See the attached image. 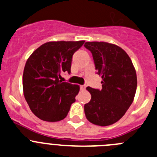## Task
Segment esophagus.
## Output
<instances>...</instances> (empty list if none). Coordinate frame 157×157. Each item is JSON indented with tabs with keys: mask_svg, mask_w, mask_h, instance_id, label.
<instances>
[{
	"mask_svg": "<svg viewBox=\"0 0 157 157\" xmlns=\"http://www.w3.org/2000/svg\"><path fill=\"white\" fill-rule=\"evenodd\" d=\"M80 87H81L82 90H85L86 88V85H82Z\"/></svg>",
	"mask_w": 157,
	"mask_h": 157,
	"instance_id": "34e87169",
	"label": "esophagus"
}]
</instances>
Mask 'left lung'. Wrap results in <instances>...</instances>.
I'll use <instances>...</instances> for the list:
<instances>
[{
	"instance_id": "1",
	"label": "left lung",
	"mask_w": 157,
	"mask_h": 157,
	"mask_svg": "<svg viewBox=\"0 0 157 157\" xmlns=\"http://www.w3.org/2000/svg\"><path fill=\"white\" fill-rule=\"evenodd\" d=\"M96 70L102 78L101 90L88 86L91 100L84 106L87 120L95 125H112L121 119L132 104L137 90V75L128 54L118 45L88 41Z\"/></svg>"
}]
</instances>
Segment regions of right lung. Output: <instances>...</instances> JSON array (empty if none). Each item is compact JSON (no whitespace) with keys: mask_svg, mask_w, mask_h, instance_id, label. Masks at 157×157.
I'll return each mask as SVG.
<instances>
[{"mask_svg":"<svg viewBox=\"0 0 157 157\" xmlns=\"http://www.w3.org/2000/svg\"><path fill=\"white\" fill-rule=\"evenodd\" d=\"M85 41H49L27 59L23 75L24 98L31 112L41 120H63L75 101L78 85L62 82L63 72H71L73 54Z\"/></svg>","mask_w":157,"mask_h":157,"instance_id":"1","label":"right lung"}]
</instances>
